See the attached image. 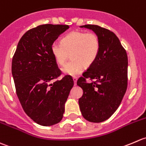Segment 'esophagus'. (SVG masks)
Returning a JSON list of instances; mask_svg holds the SVG:
<instances>
[{"label": "esophagus", "mask_w": 146, "mask_h": 146, "mask_svg": "<svg viewBox=\"0 0 146 146\" xmlns=\"http://www.w3.org/2000/svg\"><path fill=\"white\" fill-rule=\"evenodd\" d=\"M73 80H74V85H76V81H77V77H76V76H73Z\"/></svg>", "instance_id": "esophagus-1"}]
</instances>
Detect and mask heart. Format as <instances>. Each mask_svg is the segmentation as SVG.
<instances>
[{"label": "heart", "mask_w": 146, "mask_h": 146, "mask_svg": "<svg viewBox=\"0 0 146 146\" xmlns=\"http://www.w3.org/2000/svg\"><path fill=\"white\" fill-rule=\"evenodd\" d=\"M100 47V40L96 33L74 31L62 39V44L53 42L51 51L60 65H64L71 56L72 60L64 66L62 71L68 75L75 76L80 73L83 67L87 68L95 62Z\"/></svg>", "instance_id": "obj_1"}]
</instances>
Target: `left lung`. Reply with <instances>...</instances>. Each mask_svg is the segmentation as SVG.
I'll use <instances>...</instances> for the list:
<instances>
[{
	"label": "left lung",
	"instance_id": "1",
	"mask_svg": "<svg viewBox=\"0 0 146 146\" xmlns=\"http://www.w3.org/2000/svg\"><path fill=\"white\" fill-rule=\"evenodd\" d=\"M98 35L101 47L99 56L82 74L76 84L83 89L79 104L88 121L107 120L120 106L128 86V57L117 36L96 25H84ZM92 81L88 83L86 79Z\"/></svg>",
	"mask_w": 146,
	"mask_h": 146
}]
</instances>
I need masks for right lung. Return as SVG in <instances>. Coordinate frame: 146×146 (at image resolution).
Here are the masks:
<instances>
[{
	"label": "right lung",
	"mask_w": 146,
	"mask_h": 146,
	"mask_svg": "<svg viewBox=\"0 0 146 146\" xmlns=\"http://www.w3.org/2000/svg\"><path fill=\"white\" fill-rule=\"evenodd\" d=\"M70 28L67 25L44 24L26 32L18 42L12 60L15 91L26 114L44 126L62 120L64 104L74 85L72 78L62 72L51 46Z\"/></svg>",
	"instance_id": "add662e5"
}]
</instances>
